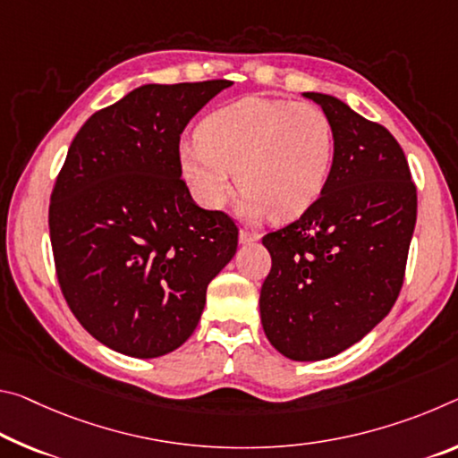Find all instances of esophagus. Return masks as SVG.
Returning <instances> with one entry per match:
<instances>
[{"label":"esophagus","mask_w":458,"mask_h":458,"mask_svg":"<svg viewBox=\"0 0 458 458\" xmlns=\"http://www.w3.org/2000/svg\"><path fill=\"white\" fill-rule=\"evenodd\" d=\"M259 238H260V234H257V232H250V230H241V244H255V242H259Z\"/></svg>","instance_id":"esophagus-1"}]
</instances>
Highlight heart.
Wrapping results in <instances>:
<instances>
[{"label": "heart", "instance_id": "obj_1", "mask_svg": "<svg viewBox=\"0 0 458 458\" xmlns=\"http://www.w3.org/2000/svg\"><path fill=\"white\" fill-rule=\"evenodd\" d=\"M334 161V128L308 101L244 98L201 120L181 147V171L206 208L226 201L234 171L246 216H301L320 198Z\"/></svg>", "mask_w": 458, "mask_h": 458}]
</instances>
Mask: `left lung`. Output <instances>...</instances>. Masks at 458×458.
Masks as SVG:
<instances>
[{"mask_svg":"<svg viewBox=\"0 0 458 458\" xmlns=\"http://www.w3.org/2000/svg\"><path fill=\"white\" fill-rule=\"evenodd\" d=\"M303 96L332 122V171L314 206L263 236L273 265L259 303L268 343L283 357L322 360L359 343L394 308L418 195L387 128L326 93Z\"/></svg>","mask_w":458,"mask_h":458,"instance_id":"1","label":"left lung"}]
</instances>
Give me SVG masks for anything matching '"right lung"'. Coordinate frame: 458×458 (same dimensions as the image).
Returning <instances> with one entry per match:
<instances>
[{
	"mask_svg": "<svg viewBox=\"0 0 458 458\" xmlns=\"http://www.w3.org/2000/svg\"><path fill=\"white\" fill-rule=\"evenodd\" d=\"M226 79L142 85L72 138L48 208L56 279L79 324L112 351L155 359L198 326L238 228L181 179L179 140Z\"/></svg>",
	"mask_w": 458,
	"mask_h": 458,
	"instance_id": "obj_1",
	"label": "right lung"
}]
</instances>
